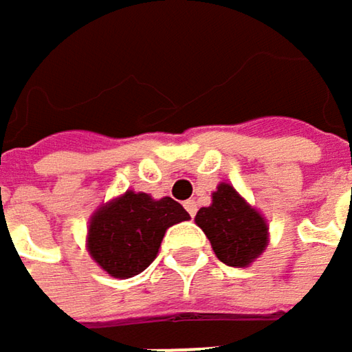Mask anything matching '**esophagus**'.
I'll use <instances>...</instances> for the list:
<instances>
[{
  "label": "esophagus",
  "instance_id": "esophagus-1",
  "mask_svg": "<svg viewBox=\"0 0 352 352\" xmlns=\"http://www.w3.org/2000/svg\"><path fill=\"white\" fill-rule=\"evenodd\" d=\"M183 206H185V209H187V213H189L191 217H193V215L197 213V204H195L193 199H187V201H185Z\"/></svg>",
  "mask_w": 352,
  "mask_h": 352
}]
</instances>
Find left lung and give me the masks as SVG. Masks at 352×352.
Segmentation results:
<instances>
[{
	"mask_svg": "<svg viewBox=\"0 0 352 352\" xmlns=\"http://www.w3.org/2000/svg\"><path fill=\"white\" fill-rule=\"evenodd\" d=\"M195 223L204 230L215 256L234 268H248L268 245V223L230 183H219L211 206L201 208Z\"/></svg>",
	"mask_w": 352,
	"mask_h": 352,
	"instance_id": "left-lung-1",
	"label": "left lung"
}]
</instances>
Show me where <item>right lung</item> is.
Here are the masks:
<instances>
[{"label":"right lung","mask_w":352,"mask_h":352,"mask_svg":"<svg viewBox=\"0 0 352 352\" xmlns=\"http://www.w3.org/2000/svg\"><path fill=\"white\" fill-rule=\"evenodd\" d=\"M189 213L171 197L126 191L92 213L86 248L92 260L114 278H133L157 258L165 232Z\"/></svg>","instance_id":"1"}]
</instances>
